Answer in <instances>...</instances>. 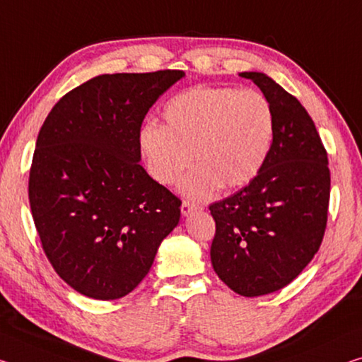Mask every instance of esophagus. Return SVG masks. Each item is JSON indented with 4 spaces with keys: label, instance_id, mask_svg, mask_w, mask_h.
Here are the masks:
<instances>
[{
    "label": "esophagus",
    "instance_id": "1",
    "mask_svg": "<svg viewBox=\"0 0 362 362\" xmlns=\"http://www.w3.org/2000/svg\"><path fill=\"white\" fill-rule=\"evenodd\" d=\"M198 209H199V206L193 204V203H188V202H183L182 206H180L182 216H188V214H192L193 211H198Z\"/></svg>",
    "mask_w": 362,
    "mask_h": 362
}]
</instances>
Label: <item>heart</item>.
<instances>
[{"label": "heart", "mask_w": 362, "mask_h": 362, "mask_svg": "<svg viewBox=\"0 0 362 362\" xmlns=\"http://www.w3.org/2000/svg\"><path fill=\"white\" fill-rule=\"evenodd\" d=\"M164 125L148 124L140 148L154 180L180 183L192 202H206L221 187L240 188L259 174L271 153L275 119L269 100L256 90L198 87L180 91L164 107Z\"/></svg>", "instance_id": "1"}]
</instances>
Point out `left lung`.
Instances as JSON below:
<instances>
[{
    "label": "left lung",
    "mask_w": 362,
    "mask_h": 362,
    "mask_svg": "<svg viewBox=\"0 0 362 362\" xmlns=\"http://www.w3.org/2000/svg\"><path fill=\"white\" fill-rule=\"evenodd\" d=\"M271 103L275 132L259 174L209 206L216 221L211 262L228 288L261 296L288 285L322 242L330 198L327 153L311 116L262 72H242Z\"/></svg>",
    "instance_id": "left-lung-1"
}]
</instances>
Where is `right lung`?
<instances>
[{"label": "right lung", "instance_id": "add662e5", "mask_svg": "<svg viewBox=\"0 0 362 362\" xmlns=\"http://www.w3.org/2000/svg\"><path fill=\"white\" fill-rule=\"evenodd\" d=\"M183 71L105 74L51 109L33 153L28 199L45 255L93 300L129 295L180 219V199L140 165L146 112Z\"/></svg>", "mask_w": 362, "mask_h": 362}]
</instances>
